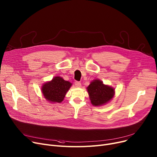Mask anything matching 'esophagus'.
I'll return each mask as SVG.
<instances>
[{
  "label": "esophagus",
  "instance_id": "obj_1",
  "mask_svg": "<svg viewBox=\"0 0 157 157\" xmlns=\"http://www.w3.org/2000/svg\"><path fill=\"white\" fill-rule=\"evenodd\" d=\"M74 85H75L76 87H80L81 86V84L79 81H76L75 83H74Z\"/></svg>",
  "mask_w": 157,
  "mask_h": 157
}]
</instances>
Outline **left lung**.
<instances>
[{
    "mask_svg": "<svg viewBox=\"0 0 157 157\" xmlns=\"http://www.w3.org/2000/svg\"><path fill=\"white\" fill-rule=\"evenodd\" d=\"M87 90L92 104L99 106L108 102L114 94V88L105 85L98 79L94 80L87 87Z\"/></svg>",
    "mask_w": 157,
    "mask_h": 157,
    "instance_id": "left-lung-1",
    "label": "left lung"
}]
</instances>
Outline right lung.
<instances>
[{"label":"right lung","instance_id":"add662e5","mask_svg":"<svg viewBox=\"0 0 157 157\" xmlns=\"http://www.w3.org/2000/svg\"><path fill=\"white\" fill-rule=\"evenodd\" d=\"M72 84L61 77H55L51 81L44 84L42 92L46 100L51 102H61Z\"/></svg>","mask_w":157,"mask_h":157}]
</instances>
